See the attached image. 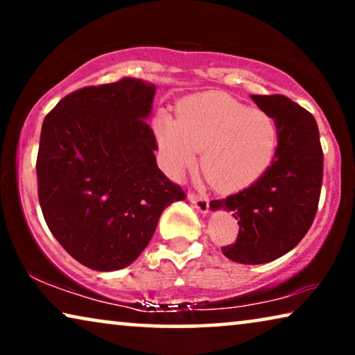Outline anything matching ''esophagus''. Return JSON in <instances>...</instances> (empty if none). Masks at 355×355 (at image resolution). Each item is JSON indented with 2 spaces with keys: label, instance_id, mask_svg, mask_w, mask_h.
Segmentation results:
<instances>
[{
  "label": "esophagus",
  "instance_id": "obj_1",
  "mask_svg": "<svg viewBox=\"0 0 355 355\" xmlns=\"http://www.w3.org/2000/svg\"><path fill=\"white\" fill-rule=\"evenodd\" d=\"M189 202H191L192 205L202 213V215H205V213H208V210H210V202H208L207 197L196 196V193H189Z\"/></svg>",
  "mask_w": 355,
  "mask_h": 355
}]
</instances>
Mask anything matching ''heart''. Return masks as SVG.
<instances>
[{"mask_svg": "<svg viewBox=\"0 0 355 355\" xmlns=\"http://www.w3.org/2000/svg\"><path fill=\"white\" fill-rule=\"evenodd\" d=\"M163 166L174 179L196 166L216 191L237 192L263 176L278 147V128L268 113L226 94H200L178 106V118L153 121Z\"/></svg>", "mask_w": 355, "mask_h": 355, "instance_id": "heart-1", "label": "heart"}]
</instances>
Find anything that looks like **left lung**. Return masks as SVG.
Here are the masks:
<instances>
[{"instance_id": "1", "label": "left lung", "mask_w": 355, "mask_h": 355, "mask_svg": "<svg viewBox=\"0 0 355 355\" xmlns=\"http://www.w3.org/2000/svg\"><path fill=\"white\" fill-rule=\"evenodd\" d=\"M275 119L278 147L270 168L244 191L210 208L231 211L239 225L234 244L223 254L244 265L273 261L302 241L318 208L323 178V152L317 121L284 95H250Z\"/></svg>"}]
</instances>
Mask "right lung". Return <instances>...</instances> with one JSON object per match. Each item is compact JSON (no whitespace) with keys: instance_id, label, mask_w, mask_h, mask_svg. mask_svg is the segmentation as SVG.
<instances>
[{"instance_id":"add662e5","label":"right lung","mask_w":355,"mask_h":355,"mask_svg":"<svg viewBox=\"0 0 355 355\" xmlns=\"http://www.w3.org/2000/svg\"><path fill=\"white\" fill-rule=\"evenodd\" d=\"M157 87L134 77L64 96L42 125L38 200L51 234L96 271L129 266L186 193L159 171L147 123Z\"/></svg>"}]
</instances>
